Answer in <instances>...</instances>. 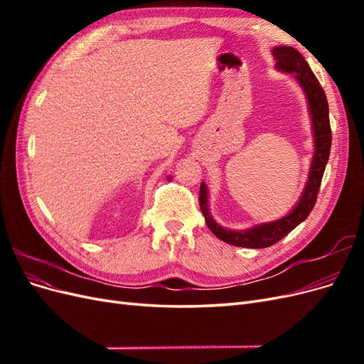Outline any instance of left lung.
Masks as SVG:
<instances>
[{"label":"left lung","instance_id":"1","mask_svg":"<svg viewBox=\"0 0 364 364\" xmlns=\"http://www.w3.org/2000/svg\"><path fill=\"white\" fill-rule=\"evenodd\" d=\"M273 56L277 59V68L285 73H294L296 80L299 82L305 95L308 98V106H310V114L313 119L314 130V158L311 162L310 176L305 185V190L299 203L296 205L293 211L277 222L258 225L247 230H229L214 222V218L209 214L208 209V193L206 185H200L199 202L202 214L205 215V222L211 232L228 245L250 247V249H264L273 246L282 240L285 235L290 234L291 230L302 223L304 220L311 213L316 205L318 188L323 178V171L329 158V150H331V126H329V112L325 91L322 90L321 83L316 79V75L308 67L302 54L291 47H277L273 48Z\"/></svg>","mask_w":364,"mask_h":364}]
</instances>
